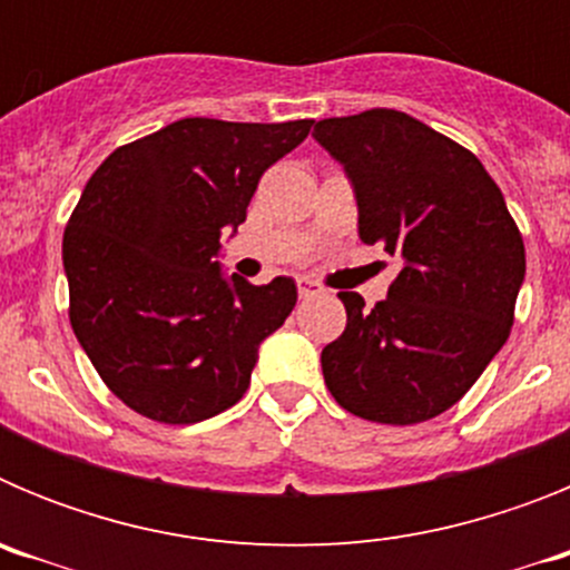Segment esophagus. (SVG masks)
Returning a JSON list of instances; mask_svg holds the SVG:
<instances>
[{
	"label": "esophagus",
	"instance_id": "1",
	"mask_svg": "<svg viewBox=\"0 0 570 570\" xmlns=\"http://www.w3.org/2000/svg\"><path fill=\"white\" fill-rule=\"evenodd\" d=\"M296 291H299L302 299H308V296L320 294V285H316L314 279H308V276H299V279H296Z\"/></svg>",
	"mask_w": 570,
	"mask_h": 570
}]
</instances>
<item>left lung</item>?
Masks as SVG:
<instances>
[{"label":"left lung","instance_id":"left-lung-1","mask_svg":"<svg viewBox=\"0 0 570 570\" xmlns=\"http://www.w3.org/2000/svg\"><path fill=\"white\" fill-rule=\"evenodd\" d=\"M314 139L351 179L360 239L402 265L371 311L340 291L347 325L322 347L325 385L362 420H434L511 334L525 279L520 228L480 159L402 110L322 119Z\"/></svg>","mask_w":570,"mask_h":570}]
</instances>
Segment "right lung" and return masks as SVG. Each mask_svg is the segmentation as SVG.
I'll use <instances>...</instances> for the list:
<instances>
[{
	"mask_svg": "<svg viewBox=\"0 0 570 570\" xmlns=\"http://www.w3.org/2000/svg\"><path fill=\"white\" fill-rule=\"evenodd\" d=\"M311 128L190 116L116 148L88 179L62 239L70 325L136 414L190 425L248 391L296 282L228 276L219 236L236 234L259 176Z\"/></svg>",
	"mask_w": 570,
	"mask_h": 570,
	"instance_id": "right-lung-1",
	"label": "right lung"
}]
</instances>
